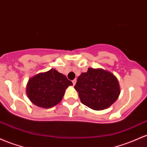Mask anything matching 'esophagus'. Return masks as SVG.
<instances>
[{
	"label": "esophagus",
	"instance_id": "obj_1",
	"mask_svg": "<svg viewBox=\"0 0 147 147\" xmlns=\"http://www.w3.org/2000/svg\"><path fill=\"white\" fill-rule=\"evenodd\" d=\"M76 82H77V80H75H75H72V84H73V85H75V84H76Z\"/></svg>",
	"mask_w": 147,
	"mask_h": 147
}]
</instances>
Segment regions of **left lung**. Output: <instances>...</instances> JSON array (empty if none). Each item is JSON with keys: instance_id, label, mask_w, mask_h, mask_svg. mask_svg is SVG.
<instances>
[{"instance_id": "8db88e82", "label": "left lung", "mask_w": 147, "mask_h": 147, "mask_svg": "<svg viewBox=\"0 0 147 147\" xmlns=\"http://www.w3.org/2000/svg\"><path fill=\"white\" fill-rule=\"evenodd\" d=\"M74 88L80 100L93 110H102L115 102L120 94L117 78L110 72L89 67L78 77Z\"/></svg>"}]
</instances>
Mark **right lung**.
<instances>
[{
    "label": "right lung",
    "mask_w": 147,
    "mask_h": 147,
    "mask_svg": "<svg viewBox=\"0 0 147 147\" xmlns=\"http://www.w3.org/2000/svg\"><path fill=\"white\" fill-rule=\"evenodd\" d=\"M72 82L65 75L51 69L29 79L26 94L32 103L42 108L56 105L63 99L65 89Z\"/></svg>",
    "instance_id": "right-lung-1"
}]
</instances>
